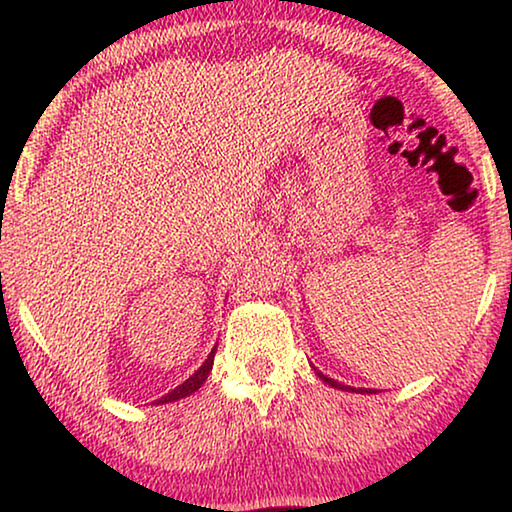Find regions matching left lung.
Returning <instances> with one entry per match:
<instances>
[{
    "mask_svg": "<svg viewBox=\"0 0 512 512\" xmlns=\"http://www.w3.org/2000/svg\"><path fill=\"white\" fill-rule=\"evenodd\" d=\"M314 373L319 375V380H324L326 384H331L333 389H342V391H356L354 387H345V384H340V382H335V380H331V377H326L324 373H319V370H314ZM356 394H375V391H368V389H359L356 391Z\"/></svg>",
    "mask_w": 512,
    "mask_h": 512,
    "instance_id": "left-lung-1",
    "label": "left lung"
}]
</instances>
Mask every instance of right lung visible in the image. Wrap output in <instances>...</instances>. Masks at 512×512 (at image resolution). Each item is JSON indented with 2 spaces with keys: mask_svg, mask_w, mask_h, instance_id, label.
<instances>
[{
  "mask_svg": "<svg viewBox=\"0 0 512 512\" xmlns=\"http://www.w3.org/2000/svg\"><path fill=\"white\" fill-rule=\"evenodd\" d=\"M214 354H216V347L212 349V352H209V356L205 359V363H202V366L195 370V373L188 377L186 382H181L179 387H174L170 394H165L163 398H158L156 401V405H160V403H174V401H179V398H186V396H191V394H195V391H198L202 384H205V380H207V375H209V370H212V366H214Z\"/></svg>",
  "mask_w": 512,
  "mask_h": 512,
  "instance_id": "obj_1",
  "label": "right lung"
}]
</instances>
